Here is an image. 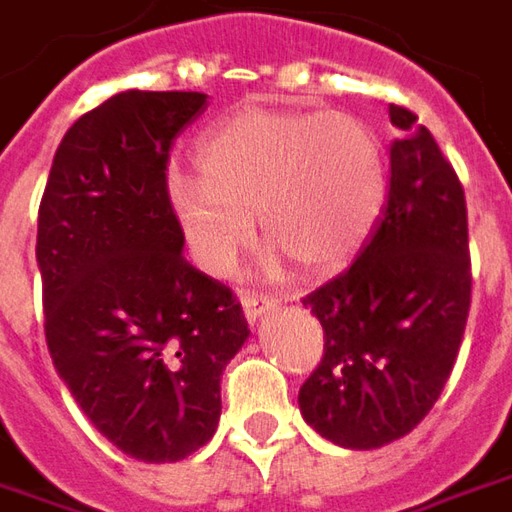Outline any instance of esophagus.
I'll return each mask as SVG.
<instances>
[{
  "mask_svg": "<svg viewBox=\"0 0 512 512\" xmlns=\"http://www.w3.org/2000/svg\"><path fill=\"white\" fill-rule=\"evenodd\" d=\"M241 305H244V316L249 324H255L257 318L263 316L266 310L277 305V299L274 296H263V293H244L241 296Z\"/></svg>",
  "mask_w": 512,
  "mask_h": 512,
  "instance_id": "1",
  "label": "esophagus"
}]
</instances>
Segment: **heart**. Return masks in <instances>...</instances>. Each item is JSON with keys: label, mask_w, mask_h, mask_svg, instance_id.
Returning a JSON list of instances; mask_svg holds the SVG:
<instances>
[{"label": "heart", "mask_w": 512, "mask_h": 512, "mask_svg": "<svg viewBox=\"0 0 512 512\" xmlns=\"http://www.w3.org/2000/svg\"><path fill=\"white\" fill-rule=\"evenodd\" d=\"M199 180L174 174L169 207L207 274H227L260 227L302 271L363 249L385 202L377 135L346 113L241 110L199 141Z\"/></svg>", "instance_id": "1"}]
</instances>
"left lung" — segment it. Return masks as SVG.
Masks as SVG:
<instances>
[{
  "label": "left lung",
  "instance_id": "1",
  "mask_svg": "<svg viewBox=\"0 0 512 512\" xmlns=\"http://www.w3.org/2000/svg\"><path fill=\"white\" fill-rule=\"evenodd\" d=\"M388 113L402 138L377 230L352 266L302 299L324 327V355L299 410L346 449L385 446L430 413L471 307L463 185L413 110Z\"/></svg>",
  "mask_w": 512,
  "mask_h": 512
}]
</instances>
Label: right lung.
Instances as JSON below:
<instances>
[{"label":"right lung","instance_id":"right-lung-1","mask_svg":"<svg viewBox=\"0 0 512 512\" xmlns=\"http://www.w3.org/2000/svg\"><path fill=\"white\" fill-rule=\"evenodd\" d=\"M196 91H124L74 121L38 207L44 332L82 413L124 455L177 463L219 427L221 374L249 338L224 282L182 257L169 152Z\"/></svg>","mask_w":512,"mask_h":512}]
</instances>
